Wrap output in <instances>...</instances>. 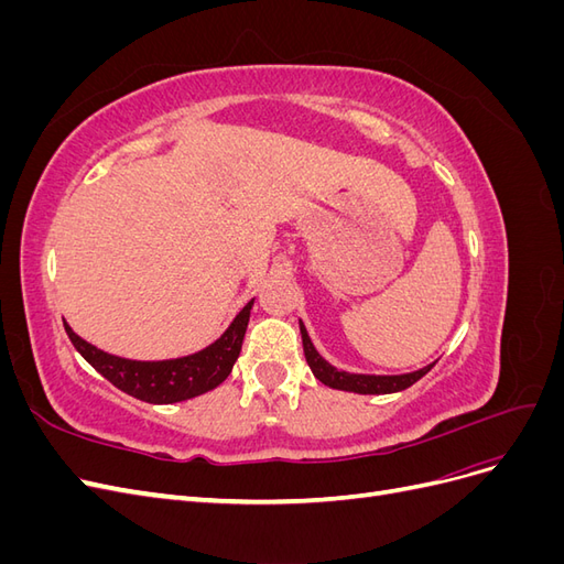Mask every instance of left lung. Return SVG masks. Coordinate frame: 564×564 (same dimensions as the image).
Listing matches in <instances>:
<instances>
[{
	"instance_id": "left-lung-1",
	"label": "left lung",
	"mask_w": 564,
	"mask_h": 564,
	"mask_svg": "<svg viewBox=\"0 0 564 564\" xmlns=\"http://www.w3.org/2000/svg\"><path fill=\"white\" fill-rule=\"evenodd\" d=\"M301 338H303V352H305V362L313 369L315 379L322 381L329 388L338 390H352V392H362V395H381V392H398L409 386H414L421 377H425L433 369V365L423 367L412 373H402V377H365V373H348V371H338L329 362H324L319 352L315 350L313 340L305 332L303 322H301Z\"/></svg>"
}]
</instances>
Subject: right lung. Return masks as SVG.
<instances>
[{"label":"right lung","instance_id":"right-lung-1","mask_svg":"<svg viewBox=\"0 0 564 564\" xmlns=\"http://www.w3.org/2000/svg\"><path fill=\"white\" fill-rule=\"evenodd\" d=\"M251 305L253 301L245 305L240 315H237L228 327V332L220 336L216 344L195 355L178 357V360H124V357L110 355L87 344V340L79 338L67 324L65 332L84 360H87L98 373H104L115 388L124 390L127 395L135 400L152 404H172L197 398L202 392H209L228 379V373L232 371V365L242 350Z\"/></svg>","mask_w":564,"mask_h":564}]
</instances>
